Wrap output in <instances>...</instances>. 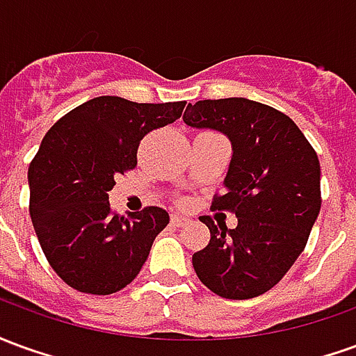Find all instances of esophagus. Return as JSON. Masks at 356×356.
<instances>
[{"mask_svg": "<svg viewBox=\"0 0 356 356\" xmlns=\"http://www.w3.org/2000/svg\"><path fill=\"white\" fill-rule=\"evenodd\" d=\"M186 223H188V219H186L185 216H179V213H173V216H171V225H173V227H185Z\"/></svg>", "mask_w": 356, "mask_h": 356, "instance_id": "obj_1", "label": "esophagus"}]
</instances>
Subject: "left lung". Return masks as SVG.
<instances>
[{"instance_id":"left-lung-1","label":"left lung","mask_w":356,"mask_h":356,"mask_svg":"<svg viewBox=\"0 0 356 356\" xmlns=\"http://www.w3.org/2000/svg\"><path fill=\"white\" fill-rule=\"evenodd\" d=\"M183 120L231 139L225 193L211 209L238 217L236 229L200 217L211 236L193 255L194 270L221 298H257L282 280L309 240L322 204L318 156L290 116L242 97L188 104Z\"/></svg>"}]
</instances>
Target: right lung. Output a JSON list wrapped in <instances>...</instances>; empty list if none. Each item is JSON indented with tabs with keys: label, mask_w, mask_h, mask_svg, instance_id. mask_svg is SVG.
Listing matches in <instances>:
<instances>
[{
	"label": "right lung",
	"mask_w": 356,
	"mask_h": 356,
	"mask_svg": "<svg viewBox=\"0 0 356 356\" xmlns=\"http://www.w3.org/2000/svg\"><path fill=\"white\" fill-rule=\"evenodd\" d=\"M185 104L95 97L45 133L28 168L30 217L51 268L70 288L108 296L139 275L170 216L158 206L118 216L108 191L137 165L143 137L173 124Z\"/></svg>",
	"instance_id": "right-lung-1"
}]
</instances>
